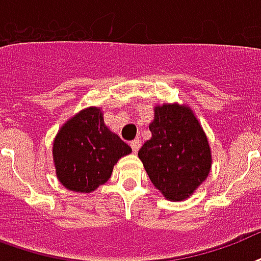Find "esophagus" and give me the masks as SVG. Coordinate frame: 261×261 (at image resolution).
Returning <instances> with one entry per match:
<instances>
[{
    "instance_id": "34e87169",
    "label": "esophagus",
    "mask_w": 261,
    "mask_h": 261,
    "mask_svg": "<svg viewBox=\"0 0 261 261\" xmlns=\"http://www.w3.org/2000/svg\"><path fill=\"white\" fill-rule=\"evenodd\" d=\"M140 145H141V141L139 140V139L130 141V147H132L133 152H135V153H136L137 151H139V148H140Z\"/></svg>"
}]
</instances>
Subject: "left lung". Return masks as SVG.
<instances>
[{
    "instance_id": "1",
    "label": "left lung",
    "mask_w": 261,
    "mask_h": 261,
    "mask_svg": "<svg viewBox=\"0 0 261 261\" xmlns=\"http://www.w3.org/2000/svg\"><path fill=\"white\" fill-rule=\"evenodd\" d=\"M152 136L139 149L151 182L167 200L182 201L211 170L207 136L191 108L165 103L153 109Z\"/></svg>"
}]
</instances>
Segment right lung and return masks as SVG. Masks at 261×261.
Listing matches in <instances>:
<instances>
[{"label":"right lung","mask_w":261,"mask_h":261,"mask_svg":"<svg viewBox=\"0 0 261 261\" xmlns=\"http://www.w3.org/2000/svg\"><path fill=\"white\" fill-rule=\"evenodd\" d=\"M132 148L105 125L99 108H87L68 120L53 143L56 174L69 191L90 193L112 177L118 159Z\"/></svg>","instance_id":"obj_1"}]
</instances>
